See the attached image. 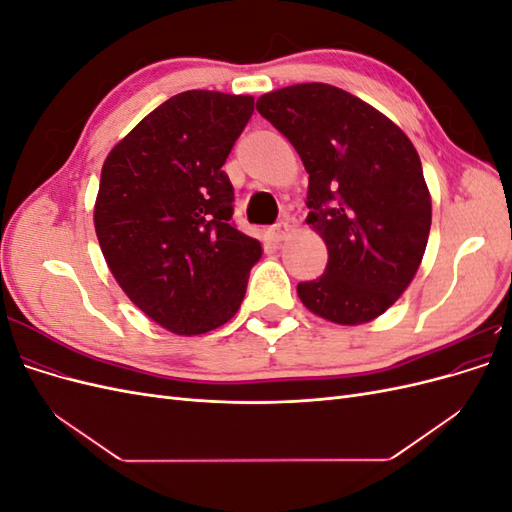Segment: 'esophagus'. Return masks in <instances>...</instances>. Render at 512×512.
<instances>
[{"mask_svg":"<svg viewBox=\"0 0 512 512\" xmlns=\"http://www.w3.org/2000/svg\"><path fill=\"white\" fill-rule=\"evenodd\" d=\"M288 235H290V224H288V220H280V222L271 226V237H273L275 241H284Z\"/></svg>","mask_w":512,"mask_h":512,"instance_id":"obj_1","label":"esophagus"}]
</instances>
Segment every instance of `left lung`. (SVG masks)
Segmentation results:
<instances>
[{"mask_svg": "<svg viewBox=\"0 0 512 512\" xmlns=\"http://www.w3.org/2000/svg\"><path fill=\"white\" fill-rule=\"evenodd\" d=\"M256 111L301 156L307 224L329 250L324 273L297 286L299 299L337 324L374 320L404 294L429 239L431 198L414 145L374 106L324 83L271 91Z\"/></svg>", "mask_w": 512, "mask_h": 512, "instance_id": "obj_1", "label": "left lung"}]
</instances>
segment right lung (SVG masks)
<instances>
[{"instance_id": "obj_1", "label": "right lung", "mask_w": 512, "mask_h": 512, "mask_svg": "<svg viewBox=\"0 0 512 512\" xmlns=\"http://www.w3.org/2000/svg\"><path fill=\"white\" fill-rule=\"evenodd\" d=\"M252 113V96L183 91L102 166L94 224L106 265L138 309L177 335L235 316L262 256L232 222L235 190L222 170Z\"/></svg>"}]
</instances>
